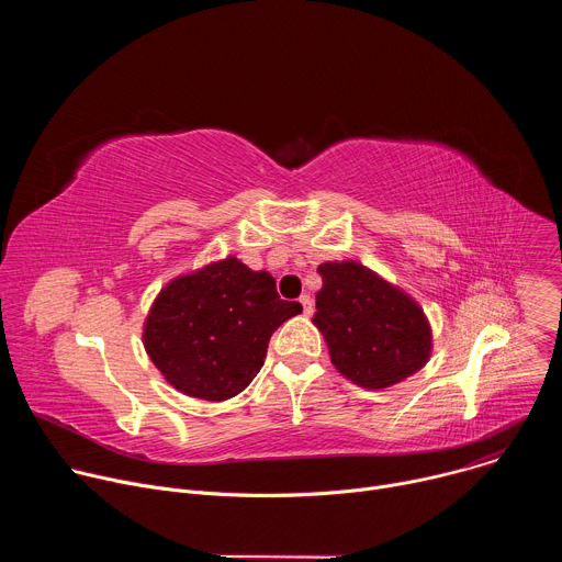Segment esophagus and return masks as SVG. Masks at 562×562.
<instances>
[{
	"mask_svg": "<svg viewBox=\"0 0 562 562\" xmlns=\"http://www.w3.org/2000/svg\"><path fill=\"white\" fill-rule=\"evenodd\" d=\"M300 304H302L304 315H311V313H313V300H311V295H300Z\"/></svg>",
	"mask_w": 562,
	"mask_h": 562,
	"instance_id": "esophagus-1",
	"label": "esophagus"
}]
</instances>
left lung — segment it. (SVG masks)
<instances>
[{
    "mask_svg": "<svg viewBox=\"0 0 562 562\" xmlns=\"http://www.w3.org/2000/svg\"><path fill=\"white\" fill-rule=\"evenodd\" d=\"M323 291L313 323L331 362L364 389H384L425 367L431 331L423 308L358 262L317 267Z\"/></svg>",
    "mask_w": 562,
    "mask_h": 562,
    "instance_id": "1",
    "label": "left lung"
}]
</instances>
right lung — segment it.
<instances>
[{"label": "right lung", "instance_id": "obj_1", "mask_svg": "<svg viewBox=\"0 0 562 562\" xmlns=\"http://www.w3.org/2000/svg\"><path fill=\"white\" fill-rule=\"evenodd\" d=\"M300 311V302L280 300L269 273L226 258L157 295L144 347L178 391L226 400L256 378L273 331Z\"/></svg>", "mask_w": 562, "mask_h": 562}]
</instances>
